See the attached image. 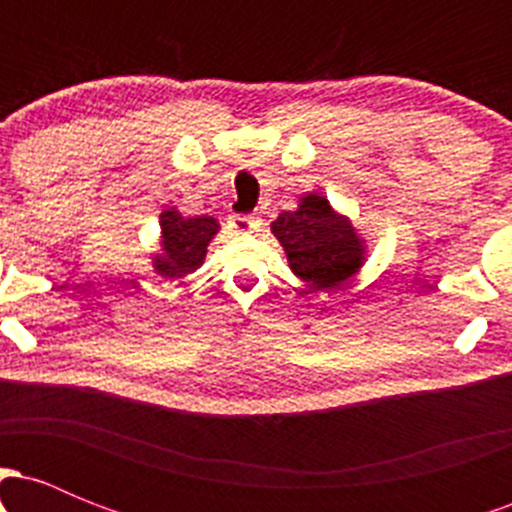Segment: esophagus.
<instances>
[{"label":"esophagus","instance_id":"obj_1","mask_svg":"<svg viewBox=\"0 0 512 512\" xmlns=\"http://www.w3.org/2000/svg\"><path fill=\"white\" fill-rule=\"evenodd\" d=\"M233 228H236L238 233H255L262 228V219L255 214H243V216H233Z\"/></svg>","mask_w":512,"mask_h":512}]
</instances>
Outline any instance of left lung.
Segmentation results:
<instances>
[{"label":"left lung","instance_id":"left-lung-1","mask_svg":"<svg viewBox=\"0 0 512 512\" xmlns=\"http://www.w3.org/2000/svg\"><path fill=\"white\" fill-rule=\"evenodd\" d=\"M272 233L289 257V267L308 289H337L366 260V243L346 216L320 195H305L293 211H281Z\"/></svg>","mask_w":512,"mask_h":512}]
</instances>
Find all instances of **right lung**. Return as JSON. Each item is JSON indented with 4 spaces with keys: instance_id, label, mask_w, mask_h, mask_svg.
Segmentation results:
<instances>
[{
    "instance_id": "obj_1",
    "label": "right lung",
    "mask_w": 512,
    "mask_h": 512,
    "mask_svg": "<svg viewBox=\"0 0 512 512\" xmlns=\"http://www.w3.org/2000/svg\"><path fill=\"white\" fill-rule=\"evenodd\" d=\"M219 233L214 216H182L178 209L161 214V252L154 255V269L166 279H180L202 267L211 238Z\"/></svg>"
}]
</instances>
